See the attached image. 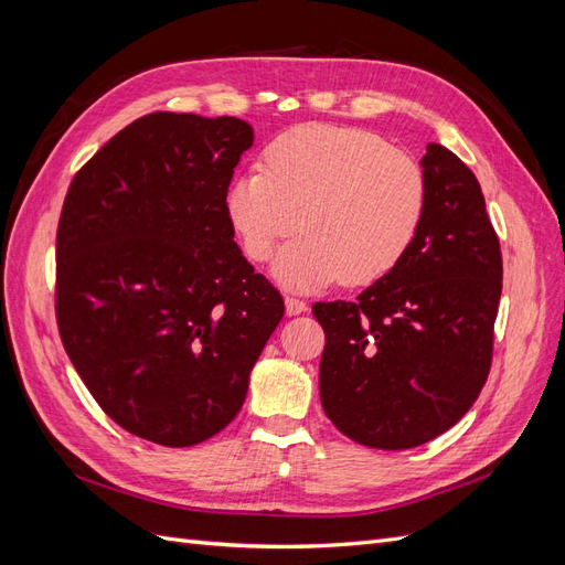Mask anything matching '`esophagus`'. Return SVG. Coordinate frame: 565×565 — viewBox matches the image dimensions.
I'll use <instances>...</instances> for the list:
<instances>
[{
    "label": "esophagus",
    "instance_id": "obj_1",
    "mask_svg": "<svg viewBox=\"0 0 565 565\" xmlns=\"http://www.w3.org/2000/svg\"><path fill=\"white\" fill-rule=\"evenodd\" d=\"M306 309H309V303L295 299V297H285V311L287 316H301Z\"/></svg>",
    "mask_w": 565,
    "mask_h": 565
}]
</instances>
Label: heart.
Wrapping results in <instances>:
<instances>
[{"label": "heart", "instance_id": "obj_1", "mask_svg": "<svg viewBox=\"0 0 565 565\" xmlns=\"http://www.w3.org/2000/svg\"><path fill=\"white\" fill-rule=\"evenodd\" d=\"M429 183L422 164L380 134L355 127H295L264 150V172L235 174L224 210L243 252L273 264L289 289H318L344 278L370 285L388 276L417 241Z\"/></svg>", "mask_w": 565, "mask_h": 565}]
</instances>
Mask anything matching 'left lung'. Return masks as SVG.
Wrapping results in <instances>:
<instances>
[{"label":"left lung","instance_id":"8db88e82","mask_svg":"<svg viewBox=\"0 0 565 565\" xmlns=\"http://www.w3.org/2000/svg\"><path fill=\"white\" fill-rule=\"evenodd\" d=\"M419 164L429 207L405 259L355 301L313 303L324 415L377 450L417 448L467 415L488 380L502 295L478 179L440 143Z\"/></svg>","mask_w":565,"mask_h":565}]
</instances>
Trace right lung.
I'll list each match as a JSON object with an SVG mask.
<instances>
[{
  "mask_svg": "<svg viewBox=\"0 0 565 565\" xmlns=\"http://www.w3.org/2000/svg\"><path fill=\"white\" fill-rule=\"evenodd\" d=\"M252 141L237 117L152 113L115 134L63 202V347L104 413L158 446H198L233 422L285 313L224 210Z\"/></svg>",
  "mask_w": 565,
  "mask_h": 565,
  "instance_id": "add662e5",
  "label": "right lung"
}]
</instances>
